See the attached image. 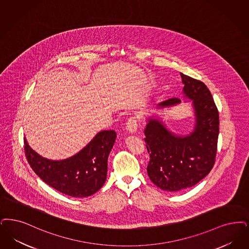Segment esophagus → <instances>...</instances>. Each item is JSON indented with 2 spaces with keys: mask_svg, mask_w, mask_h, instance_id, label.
<instances>
[{
  "mask_svg": "<svg viewBox=\"0 0 249 249\" xmlns=\"http://www.w3.org/2000/svg\"><path fill=\"white\" fill-rule=\"evenodd\" d=\"M138 127V120L136 117H130L127 121V129L130 133H135Z\"/></svg>",
  "mask_w": 249,
  "mask_h": 249,
  "instance_id": "esophagus-1",
  "label": "esophagus"
}]
</instances>
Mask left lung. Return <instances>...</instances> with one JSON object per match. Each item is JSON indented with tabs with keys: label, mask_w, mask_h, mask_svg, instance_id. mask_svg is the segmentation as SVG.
<instances>
[{
	"label": "left lung",
	"mask_w": 249,
	"mask_h": 249,
	"mask_svg": "<svg viewBox=\"0 0 249 249\" xmlns=\"http://www.w3.org/2000/svg\"><path fill=\"white\" fill-rule=\"evenodd\" d=\"M183 93L193 100L196 127L185 137H179L157 120L149 119L145 145L150 156L147 173L161 189L177 192L196 185L213 168L216 160L219 132V111L204 82L180 73ZM181 102L171 98L160 107L176 106Z\"/></svg>",
	"instance_id": "1"
}]
</instances>
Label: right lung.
<instances>
[{"label":"right lung","mask_w":249,"mask_h":249,"mask_svg":"<svg viewBox=\"0 0 249 249\" xmlns=\"http://www.w3.org/2000/svg\"><path fill=\"white\" fill-rule=\"evenodd\" d=\"M115 130H103L83 149L68 160L53 161L41 158L25 140V155L32 170L45 183L72 197H86L104 185L107 160L116 141Z\"/></svg>","instance_id":"add662e5"}]
</instances>
